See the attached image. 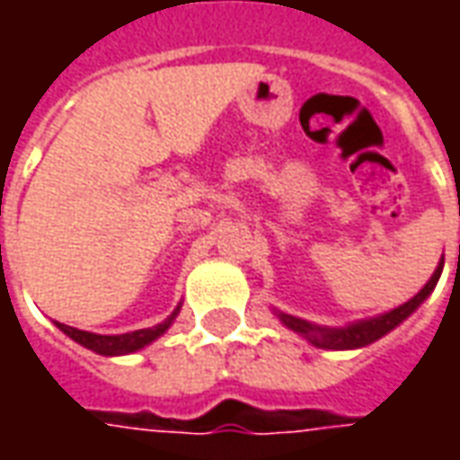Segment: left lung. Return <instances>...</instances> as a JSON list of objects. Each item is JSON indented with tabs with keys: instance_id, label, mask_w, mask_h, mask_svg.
Returning a JSON list of instances; mask_svg holds the SVG:
<instances>
[{
	"instance_id": "8db88e82",
	"label": "left lung",
	"mask_w": 460,
	"mask_h": 460,
	"mask_svg": "<svg viewBox=\"0 0 460 460\" xmlns=\"http://www.w3.org/2000/svg\"><path fill=\"white\" fill-rule=\"evenodd\" d=\"M441 269H444V263L434 270L431 280H429L424 288L419 290L409 303H404V305H399V308L394 310H389V313L379 315V318L355 323V325H349V328H318V325H310L305 320L293 318V315H286V313H280V320H283V325H288L290 330L300 332L303 338H308L313 345L323 347V349H355V347H365L369 345V342H375V340L382 338V335H386L389 330H394L402 320L409 318V315L429 298V293H431V290L436 288V283H438Z\"/></svg>"
}]
</instances>
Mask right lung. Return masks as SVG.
Returning a JSON list of instances; mask_svg holds the SVG:
<instances>
[{
	"label": "right lung",
	"instance_id": "1",
	"mask_svg": "<svg viewBox=\"0 0 460 460\" xmlns=\"http://www.w3.org/2000/svg\"><path fill=\"white\" fill-rule=\"evenodd\" d=\"M177 313H180V308L174 310L164 323L155 325V328L135 330V332H125V335H95V332H85V330L64 325V323H56V325L64 330L68 338L75 340L78 345L88 347V349H93V352H98V355L113 357V355H128V352H135V349H142L145 345H150L152 340H157L164 330L170 328V323L177 318Z\"/></svg>",
	"mask_w": 460,
	"mask_h": 460
}]
</instances>
